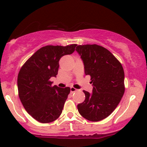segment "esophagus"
I'll return each mask as SVG.
<instances>
[{
	"instance_id": "34e87169",
	"label": "esophagus",
	"mask_w": 147,
	"mask_h": 147,
	"mask_svg": "<svg viewBox=\"0 0 147 147\" xmlns=\"http://www.w3.org/2000/svg\"><path fill=\"white\" fill-rule=\"evenodd\" d=\"M77 89L75 88V87H70V92H71V93L75 92H76V91H77Z\"/></svg>"
}]
</instances>
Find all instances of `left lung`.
Returning a JSON list of instances; mask_svg holds the SVG:
<instances>
[{
	"label": "left lung",
	"instance_id": "1",
	"mask_svg": "<svg viewBox=\"0 0 147 147\" xmlns=\"http://www.w3.org/2000/svg\"><path fill=\"white\" fill-rule=\"evenodd\" d=\"M76 51L90 75L92 93L83 90L84 102L77 105L81 116L90 121H99L112 113L125 92L123 66L109 50L98 45H78Z\"/></svg>",
	"mask_w": 147,
	"mask_h": 147
}]
</instances>
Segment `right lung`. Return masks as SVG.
<instances>
[{
  "label": "right lung",
  "mask_w": 147,
  "mask_h": 147,
  "mask_svg": "<svg viewBox=\"0 0 147 147\" xmlns=\"http://www.w3.org/2000/svg\"><path fill=\"white\" fill-rule=\"evenodd\" d=\"M76 44L42 47L25 62L18 77V94L24 109L34 119L42 123L56 120L62 114L70 88L52 85L59 61L75 51Z\"/></svg>",
  "instance_id": "obj_1"
}]
</instances>
